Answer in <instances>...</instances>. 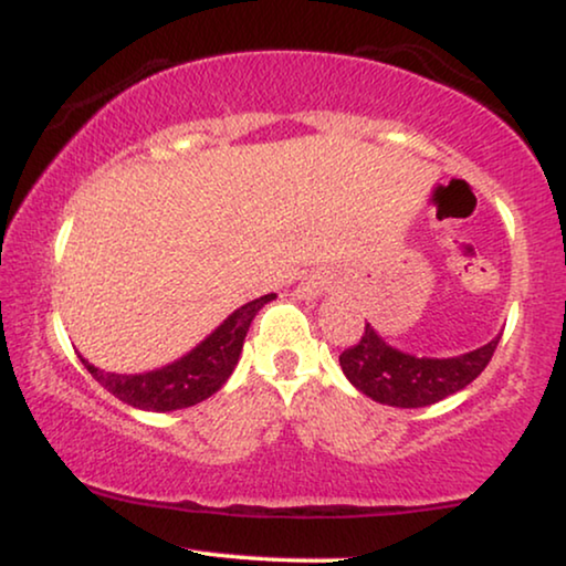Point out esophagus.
Here are the masks:
<instances>
[{"mask_svg":"<svg viewBox=\"0 0 566 566\" xmlns=\"http://www.w3.org/2000/svg\"><path fill=\"white\" fill-rule=\"evenodd\" d=\"M319 281H316V277H308V281L301 285V296L304 298H312V296H316V293H319Z\"/></svg>","mask_w":566,"mask_h":566,"instance_id":"34e87169","label":"esophagus"}]
</instances>
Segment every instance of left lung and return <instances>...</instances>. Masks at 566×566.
Masks as SVG:
<instances>
[{"label": "left lung", "mask_w": 566, "mask_h": 566, "mask_svg": "<svg viewBox=\"0 0 566 566\" xmlns=\"http://www.w3.org/2000/svg\"><path fill=\"white\" fill-rule=\"evenodd\" d=\"M497 343L500 337H494L492 343L455 358H417L384 343V337L366 324L360 343L339 355V366L347 381L378 405L415 409L467 389L492 360Z\"/></svg>", "instance_id": "8db88e82"}]
</instances>
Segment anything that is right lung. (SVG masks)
Returning <instances> with one entry per match:
<instances>
[{"label": "right lung", "mask_w": 566, "mask_h": 566, "mask_svg": "<svg viewBox=\"0 0 566 566\" xmlns=\"http://www.w3.org/2000/svg\"><path fill=\"white\" fill-rule=\"evenodd\" d=\"M273 298L275 293H268V296L239 306L188 355H182L180 360L169 363L165 368L149 370V374H107V370H99L84 360L82 355L80 360L99 386H105L113 397H118L130 407L149 409V412H172V409L192 407L227 384L239 360V353H242L247 329H250L254 314Z\"/></svg>", "instance_id": "add662e5"}]
</instances>
